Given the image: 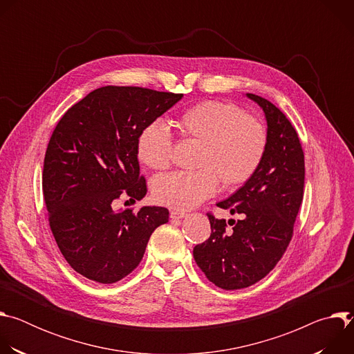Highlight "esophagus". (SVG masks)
<instances>
[{"mask_svg":"<svg viewBox=\"0 0 354 354\" xmlns=\"http://www.w3.org/2000/svg\"><path fill=\"white\" fill-rule=\"evenodd\" d=\"M169 216H171V218L178 220V218H183V217L186 216V213H185V212H182V210H172Z\"/></svg>","mask_w":354,"mask_h":354,"instance_id":"34e87169","label":"esophagus"}]
</instances>
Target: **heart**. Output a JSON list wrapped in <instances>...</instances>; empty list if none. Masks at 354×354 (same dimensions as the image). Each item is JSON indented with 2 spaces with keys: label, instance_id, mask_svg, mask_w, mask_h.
<instances>
[{
  "label": "heart",
  "instance_id": "heart-1",
  "mask_svg": "<svg viewBox=\"0 0 354 354\" xmlns=\"http://www.w3.org/2000/svg\"><path fill=\"white\" fill-rule=\"evenodd\" d=\"M174 126L185 141L198 144L193 172H172L153 182L158 203L187 210L209 198L218 186L232 189L249 180L259 168L268 145L262 122L239 108L218 100H205L176 116ZM174 141L160 122L145 126L137 138L138 160L154 171L169 167Z\"/></svg>",
  "mask_w": 354,
  "mask_h": 354
}]
</instances>
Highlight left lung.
Segmentation results:
<instances>
[{"instance_id": "left-lung-1", "label": "left lung", "mask_w": 354, "mask_h": 354, "mask_svg": "<svg viewBox=\"0 0 354 354\" xmlns=\"http://www.w3.org/2000/svg\"><path fill=\"white\" fill-rule=\"evenodd\" d=\"M246 96L265 112L266 153L252 178L217 203L241 218L230 220L228 230L224 218L209 213L210 238L193 249L201 272L224 290L249 287L273 270L291 241L304 196V153L295 129L268 99Z\"/></svg>"}]
</instances>
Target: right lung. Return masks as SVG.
<instances>
[{
    "label": "right lung",
    "instance_id": "add662e5",
    "mask_svg": "<svg viewBox=\"0 0 354 354\" xmlns=\"http://www.w3.org/2000/svg\"><path fill=\"white\" fill-rule=\"evenodd\" d=\"M183 93L140 86H102L71 106L50 137L43 196L50 230L68 265L96 283L112 284L141 262L154 230L168 223L165 207L115 212L120 196L147 193L137 160L140 131Z\"/></svg>",
    "mask_w": 354,
    "mask_h": 354
}]
</instances>
